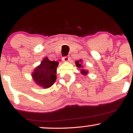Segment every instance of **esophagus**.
Returning a JSON list of instances; mask_svg holds the SVG:
<instances>
[{"label":"esophagus","mask_w":133,"mask_h":133,"mask_svg":"<svg viewBox=\"0 0 133 133\" xmlns=\"http://www.w3.org/2000/svg\"><path fill=\"white\" fill-rule=\"evenodd\" d=\"M69 61V57H68V56H65L62 58V61L68 62Z\"/></svg>","instance_id":"obj_1"}]
</instances>
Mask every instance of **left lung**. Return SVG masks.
Instances as JSON below:
<instances>
[{
  "label": "left lung",
  "instance_id": "8db88e82",
  "mask_svg": "<svg viewBox=\"0 0 133 133\" xmlns=\"http://www.w3.org/2000/svg\"><path fill=\"white\" fill-rule=\"evenodd\" d=\"M80 62H81V60H80L79 61H76V65L79 68H83V66H82V65H81V64L80 63ZM81 74H83V75H86V74H88V71H86V70L82 69H81Z\"/></svg>",
  "mask_w": 133,
  "mask_h": 133
}]
</instances>
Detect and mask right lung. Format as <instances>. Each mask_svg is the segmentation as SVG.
I'll list each match as a JSON object with an SVG mask.
<instances>
[{
  "label": "right lung",
  "mask_w": 133,
  "mask_h": 133,
  "mask_svg": "<svg viewBox=\"0 0 133 133\" xmlns=\"http://www.w3.org/2000/svg\"><path fill=\"white\" fill-rule=\"evenodd\" d=\"M57 61H51L45 57L41 65L35 69L32 73L34 80L42 88H48L56 80V70L58 65Z\"/></svg>",
  "instance_id": "add662e5"
}]
</instances>
